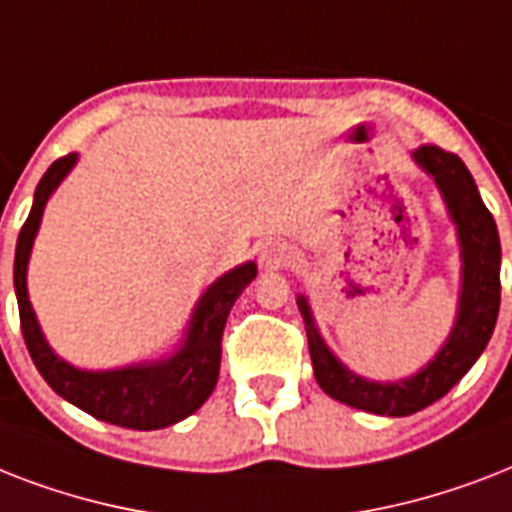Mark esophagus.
<instances>
[{"label": "esophagus", "instance_id": "obj_1", "mask_svg": "<svg viewBox=\"0 0 512 512\" xmlns=\"http://www.w3.org/2000/svg\"><path fill=\"white\" fill-rule=\"evenodd\" d=\"M260 265L273 271V268H281V265H287L292 260V247H289L287 241H279V239H271V241H263L260 244Z\"/></svg>", "mask_w": 512, "mask_h": 512}]
</instances>
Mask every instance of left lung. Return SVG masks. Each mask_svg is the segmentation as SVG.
I'll use <instances>...</instances> for the list:
<instances>
[{"mask_svg":"<svg viewBox=\"0 0 512 512\" xmlns=\"http://www.w3.org/2000/svg\"><path fill=\"white\" fill-rule=\"evenodd\" d=\"M412 159L425 175L433 177L449 220L457 228V244H460L457 319L436 356L420 372L404 380H366L361 374L350 372L329 350L316 327L308 297L297 295V308L303 313L305 332H308L313 374L321 390L340 404L382 417H406L446 396L484 353L500 313V233L492 212L486 209L478 193L476 180L460 156L438 146L414 148Z\"/></svg>","mask_w":512,"mask_h":512,"instance_id":"1","label":"left lung"}]
</instances>
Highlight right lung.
<instances>
[{"label": "right lung", "mask_w": 512, "mask_h": 512, "mask_svg": "<svg viewBox=\"0 0 512 512\" xmlns=\"http://www.w3.org/2000/svg\"><path fill=\"white\" fill-rule=\"evenodd\" d=\"M76 159L79 154H68L50 164V170L44 172L36 185L28 220L20 228L12 281L18 297L23 340L44 382L82 412L132 430L170 428L175 422L191 417L212 396L220 374V353H223L220 340H223L225 321L233 303L257 276V265L252 260L236 265L204 289L188 319L183 340L170 356L119 366V369H98V372L68 364L66 358H60L50 348L36 321L34 305L28 300L26 276L44 207L55 188L74 170Z\"/></svg>", "instance_id": "obj_1"}]
</instances>
